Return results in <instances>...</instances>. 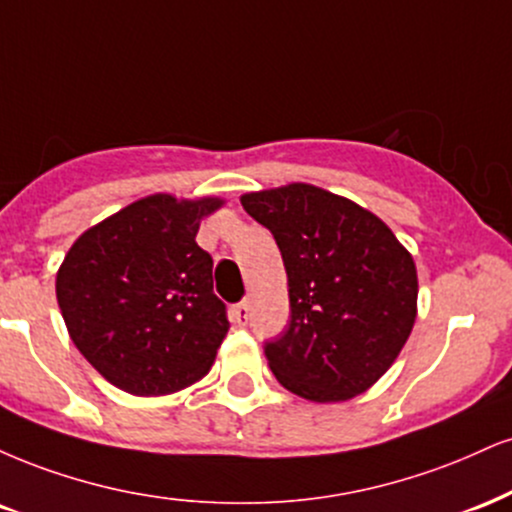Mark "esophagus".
Masks as SVG:
<instances>
[{"instance_id": "esophagus-1", "label": "esophagus", "mask_w": 512, "mask_h": 512, "mask_svg": "<svg viewBox=\"0 0 512 512\" xmlns=\"http://www.w3.org/2000/svg\"><path fill=\"white\" fill-rule=\"evenodd\" d=\"M231 315H233V322H236L238 326H245V324H248V319H250V307H248V303H238V305H233Z\"/></svg>"}]
</instances>
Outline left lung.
Returning a JSON list of instances; mask_svg holds the SVG:
<instances>
[{
    "label": "left lung",
    "instance_id": "8db88e82",
    "mask_svg": "<svg viewBox=\"0 0 512 512\" xmlns=\"http://www.w3.org/2000/svg\"><path fill=\"white\" fill-rule=\"evenodd\" d=\"M240 205L272 231L288 276L291 319L264 343L274 377L315 403L365 393L415 324L412 255L377 214L310 183L245 193Z\"/></svg>",
    "mask_w": 512,
    "mask_h": 512
}]
</instances>
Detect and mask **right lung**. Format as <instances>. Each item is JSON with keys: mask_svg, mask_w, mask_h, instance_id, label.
<instances>
[{"mask_svg": "<svg viewBox=\"0 0 512 512\" xmlns=\"http://www.w3.org/2000/svg\"><path fill=\"white\" fill-rule=\"evenodd\" d=\"M219 197L135 200L80 236L57 272L71 341L116 389L166 396L212 369L229 331L212 257L195 243Z\"/></svg>", "mask_w": 512, "mask_h": 512, "instance_id": "right-lung-1", "label": "right lung"}]
</instances>
